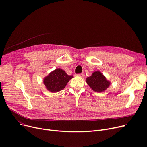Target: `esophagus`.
Returning a JSON list of instances; mask_svg holds the SVG:
<instances>
[{
	"mask_svg": "<svg viewBox=\"0 0 147 147\" xmlns=\"http://www.w3.org/2000/svg\"><path fill=\"white\" fill-rule=\"evenodd\" d=\"M84 73H81V74H78L76 76H79V77H82V78H83V77L84 76Z\"/></svg>",
	"mask_w": 147,
	"mask_h": 147,
	"instance_id": "obj_1",
	"label": "esophagus"
}]
</instances>
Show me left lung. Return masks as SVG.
Listing matches in <instances>:
<instances>
[{
	"mask_svg": "<svg viewBox=\"0 0 147 147\" xmlns=\"http://www.w3.org/2000/svg\"><path fill=\"white\" fill-rule=\"evenodd\" d=\"M86 83L95 92H102L109 87L110 82L100 71H95L86 79Z\"/></svg>",
	"mask_w": 147,
	"mask_h": 147,
	"instance_id": "obj_1",
	"label": "left lung"
}]
</instances>
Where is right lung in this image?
Here are the masks:
<instances>
[{"mask_svg": "<svg viewBox=\"0 0 147 147\" xmlns=\"http://www.w3.org/2000/svg\"><path fill=\"white\" fill-rule=\"evenodd\" d=\"M73 78V76L68 75L63 69L57 68L45 77L43 83L49 91L55 93L63 90Z\"/></svg>", "mask_w": 147, "mask_h": 147, "instance_id": "1", "label": "right lung"}]
</instances>
